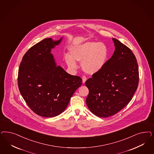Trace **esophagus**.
I'll return each mask as SVG.
<instances>
[{
	"label": "esophagus",
	"instance_id": "1",
	"mask_svg": "<svg viewBox=\"0 0 154 154\" xmlns=\"http://www.w3.org/2000/svg\"><path fill=\"white\" fill-rule=\"evenodd\" d=\"M86 80H87V78H86L85 76H83L82 77V81H83V83H85Z\"/></svg>",
	"mask_w": 154,
	"mask_h": 154
}]
</instances>
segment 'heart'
<instances>
[{
	"instance_id": "b5f03b06",
	"label": "heart",
	"mask_w": 154,
	"mask_h": 154,
	"mask_svg": "<svg viewBox=\"0 0 154 154\" xmlns=\"http://www.w3.org/2000/svg\"><path fill=\"white\" fill-rule=\"evenodd\" d=\"M109 57V50L106 45L100 42L88 41L75 45L69 50V56L65 60L69 68L76 67V61H81L83 71L89 75L99 72L103 69Z\"/></svg>"
}]
</instances>
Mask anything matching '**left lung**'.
I'll return each instance as SVG.
<instances>
[{
  "label": "left lung",
  "mask_w": 154,
  "mask_h": 154,
  "mask_svg": "<svg viewBox=\"0 0 154 154\" xmlns=\"http://www.w3.org/2000/svg\"><path fill=\"white\" fill-rule=\"evenodd\" d=\"M115 50L99 72L92 75L85 85L89 89L86 104L100 117L119 112L132 99L139 82L138 66L131 50L113 38Z\"/></svg>",
  "instance_id": "obj_1"
}]
</instances>
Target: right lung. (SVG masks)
I'll use <instances>...</instances> for the list:
<instances>
[{
  "mask_svg": "<svg viewBox=\"0 0 154 154\" xmlns=\"http://www.w3.org/2000/svg\"><path fill=\"white\" fill-rule=\"evenodd\" d=\"M62 40L49 38L36 44L24 55L19 69L20 94L30 109L44 117L62 113L82 85V78L57 66L51 53Z\"/></svg>",
  "mask_w": 154,
  "mask_h": 154,
  "instance_id": "right-lung-1",
  "label": "right lung"
}]
</instances>
